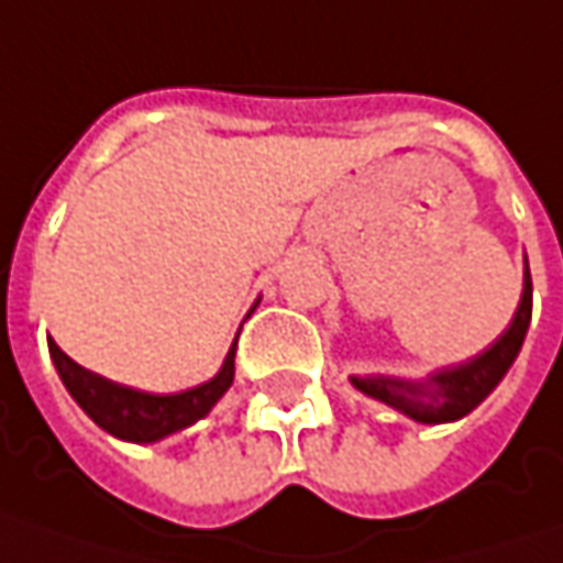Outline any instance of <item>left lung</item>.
I'll return each instance as SVG.
<instances>
[{"mask_svg":"<svg viewBox=\"0 0 563 563\" xmlns=\"http://www.w3.org/2000/svg\"><path fill=\"white\" fill-rule=\"evenodd\" d=\"M532 319V278L530 266H523V294L517 303V313L510 325L488 344L483 354L442 366L426 378L398 376H351V385L366 398L382 400L385 407L398 410L404 417L422 426L464 420L470 410H476L483 400L498 388V382L508 376L510 363L517 360L523 338Z\"/></svg>","mask_w":563,"mask_h":563,"instance_id":"obj_1","label":"left lung"}]
</instances>
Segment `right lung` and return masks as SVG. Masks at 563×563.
<instances>
[{
    "label": "right lung",
    "instance_id": "obj_1",
    "mask_svg": "<svg viewBox=\"0 0 563 563\" xmlns=\"http://www.w3.org/2000/svg\"><path fill=\"white\" fill-rule=\"evenodd\" d=\"M234 351H238V338L228 347L222 369L203 385L175 391V395H153L131 385H119L93 369H84L49 338V357L55 363V373L68 388V395L77 400V407L109 435L134 444L163 442L168 435L203 420L234 382Z\"/></svg>",
    "mask_w": 563,
    "mask_h": 563
}]
</instances>
